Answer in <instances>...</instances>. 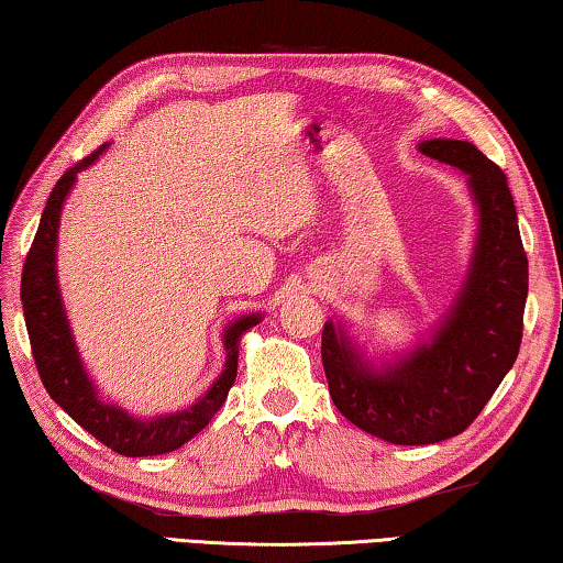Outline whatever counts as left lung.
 I'll list each match as a JSON object with an SVG mask.
<instances>
[{
  "label": "left lung",
  "instance_id": "left-lung-1",
  "mask_svg": "<svg viewBox=\"0 0 563 563\" xmlns=\"http://www.w3.org/2000/svg\"><path fill=\"white\" fill-rule=\"evenodd\" d=\"M418 151L467 175L477 240L467 279L428 341L378 368L343 327L327 321L321 361L333 406L353 426L393 445H432L460 435L515 366L529 262L507 175L467 141L432 137Z\"/></svg>",
  "mask_w": 563,
  "mask_h": 563
}]
</instances>
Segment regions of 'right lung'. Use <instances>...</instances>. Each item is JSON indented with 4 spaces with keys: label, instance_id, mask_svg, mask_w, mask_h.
Segmentation results:
<instances>
[{
    "label": "right lung",
    "instance_id": "obj_1",
    "mask_svg": "<svg viewBox=\"0 0 563 563\" xmlns=\"http://www.w3.org/2000/svg\"><path fill=\"white\" fill-rule=\"evenodd\" d=\"M106 151V145L98 147L84 161L58 177L52 195L38 222L32 250L26 254L22 272V303L24 321L32 341L34 363L42 378L44 388L68 416L86 432H91L96 440H101L106 448H111L118 455L125 457H151L163 455L183 448L187 440L195 438L207 422L214 418V412L222 408L236 378V358H240V339L246 331L262 321V313L240 317L224 329V371L212 383V388L205 393L195 406L185 408L170 416H161L153 420H137L128 416L123 408L113 406L101 398L96 390L91 376H88L81 356H78L71 327H68L62 291L56 279V240H58V220H62V207L68 192L76 183V175L86 170L88 165L98 161V155Z\"/></svg>",
    "mask_w": 563,
    "mask_h": 563
}]
</instances>
